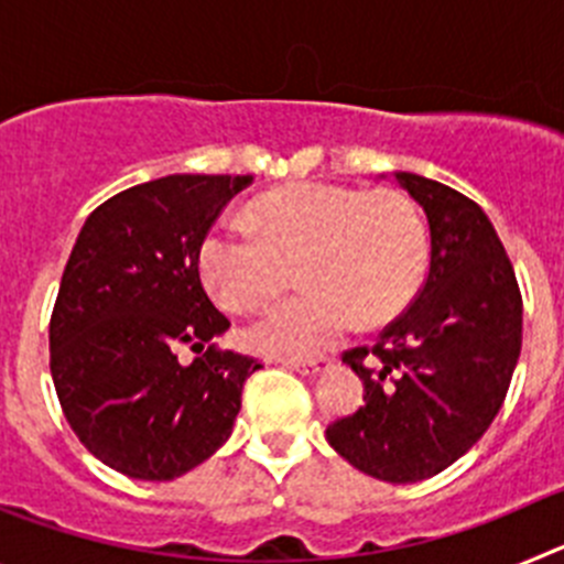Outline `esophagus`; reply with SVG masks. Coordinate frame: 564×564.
Instances as JSON below:
<instances>
[{
  "label": "esophagus",
  "instance_id": "34e87169",
  "mask_svg": "<svg viewBox=\"0 0 564 564\" xmlns=\"http://www.w3.org/2000/svg\"><path fill=\"white\" fill-rule=\"evenodd\" d=\"M282 367H288V370H296L302 372V376H318L322 372V367H325V361H279Z\"/></svg>",
  "mask_w": 564,
  "mask_h": 564
}]
</instances>
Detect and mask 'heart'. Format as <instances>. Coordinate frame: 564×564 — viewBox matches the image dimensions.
I'll return each instance as SVG.
<instances>
[{
  "instance_id": "obj_1",
  "label": "heart",
  "mask_w": 564,
  "mask_h": 564,
  "mask_svg": "<svg viewBox=\"0 0 564 564\" xmlns=\"http://www.w3.org/2000/svg\"><path fill=\"white\" fill-rule=\"evenodd\" d=\"M251 228L214 223L197 251L203 282L228 311H253L299 265L307 291L268 307L246 330L259 356L311 358L361 318L381 325L410 305L426 271V234L398 194L291 183L248 208Z\"/></svg>"
}]
</instances>
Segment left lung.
<instances>
[{
	"label": "left lung",
	"instance_id": "left-lung-1",
	"mask_svg": "<svg viewBox=\"0 0 564 564\" xmlns=\"http://www.w3.org/2000/svg\"><path fill=\"white\" fill-rule=\"evenodd\" d=\"M392 181L426 214L430 273L370 350L344 352L364 381V406L325 435L364 475L417 482L466 455L500 412L522 347V299L475 200L412 172Z\"/></svg>",
	"mask_w": 564,
	"mask_h": 564
}]
</instances>
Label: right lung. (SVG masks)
<instances>
[{
	"mask_svg": "<svg viewBox=\"0 0 564 564\" xmlns=\"http://www.w3.org/2000/svg\"><path fill=\"white\" fill-rule=\"evenodd\" d=\"M251 174H169L89 214L50 318V372L64 417L104 466L174 480L231 437L242 383L262 364L214 338L197 251ZM188 346L192 365L176 361Z\"/></svg>",
	"mask_w": 564,
	"mask_h": 564,
	"instance_id": "add662e5",
	"label": "right lung"
}]
</instances>
